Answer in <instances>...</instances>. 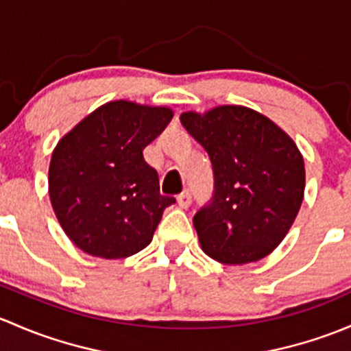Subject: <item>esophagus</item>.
Returning a JSON list of instances; mask_svg holds the SVG:
<instances>
[{"instance_id":"34e87169","label":"esophagus","mask_w":351,"mask_h":351,"mask_svg":"<svg viewBox=\"0 0 351 351\" xmlns=\"http://www.w3.org/2000/svg\"><path fill=\"white\" fill-rule=\"evenodd\" d=\"M177 204H179V208H182V209L189 208V204H191V193H189V191H184L182 194H179V196H177Z\"/></svg>"}]
</instances>
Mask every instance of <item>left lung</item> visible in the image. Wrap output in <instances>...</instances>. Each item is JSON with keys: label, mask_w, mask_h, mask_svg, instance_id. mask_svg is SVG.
I'll return each mask as SVG.
<instances>
[{"label": "left lung", "mask_w": 351, "mask_h": 351, "mask_svg": "<svg viewBox=\"0 0 351 351\" xmlns=\"http://www.w3.org/2000/svg\"><path fill=\"white\" fill-rule=\"evenodd\" d=\"M180 123L208 152L215 172L213 199L193 219L202 252L225 265L272 254L304 197V158L294 140L262 113L237 104L186 111Z\"/></svg>", "instance_id": "8db88e82"}]
</instances>
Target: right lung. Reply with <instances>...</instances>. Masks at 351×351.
Segmentation results:
<instances>
[{
    "mask_svg": "<svg viewBox=\"0 0 351 351\" xmlns=\"http://www.w3.org/2000/svg\"><path fill=\"white\" fill-rule=\"evenodd\" d=\"M174 117L167 106L117 99L89 113L52 152L49 194L72 243L99 258H126L154 238L164 209L158 174L143 158Z\"/></svg>",
    "mask_w": 351,
    "mask_h": 351,
    "instance_id": "right-lung-1",
    "label": "right lung"
}]
</instances>
